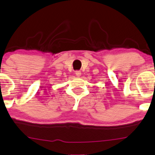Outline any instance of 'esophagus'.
Wrapping results in <instances>:
<instances>
[{"label":"esophagus","mask_w":155,"mask_h":155,"mask_svg":"<svg viewBox=\"0 0 155 155\" xmlns=\"http://www.w3.org/2000/svg\"><path fill=\"white\" fill-rule=\"evenodd\" d=\"M75 75L77 76H80V75H81V72H80V70H76Z\"/></svg>","instance_id":"esophagus-1"}]
</instances>
